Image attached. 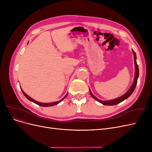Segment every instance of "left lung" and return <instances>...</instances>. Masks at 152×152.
<instances>
[{
  "label": "left lung",
  "mask_w": 152,
  "mask_h": 152,
  "mask_svg": "<svg viewBox=\"0 0 152 152\" xmlns=\"http://www.w3.org/2000/svg\"><path fill=\"white\" fill-rule=\"evenodd\" d=\"M132 50L133 54H134V65H135V73H134V82H133L132 86H131L129 89L124 95L121 96V97H118L116 99H112V100H108V101H102V100H100V99H98L97 98L95 97V96L93 94V93H91V91L89 89V92H90V94H91L92 97H93L96 101H98V102H99L100 103H102L104 105H115V104H117L118 103H121L122 102H123L124 100L127 99L132 94L133 92H134V91L135 89V87H136V84H137V79H138V77H139V68H138V66H137V62H136V53L134 52V50L133 49H132Z\"/></svg>",
  "instance_id": "1"
}]
</instances>
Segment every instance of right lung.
I'll use <instances>...</instances> for the list:
<instances>
[{
  "label": "right lung",
  "mask_w": 152,
  "mask_h": 152,
  "mask_svg": "<svg viewBox=\"0 0 152 152\" xmlns=\"http://www.w3.org/2000/svg\"><path fill=\"white\" fill-rule=\"evenodd\" d=\"M20 88H21V87H20ZM21 91H22V93H23V94L25 95V97H26L27 99H29V100L30 101V102H34V103H35V104H38V105L40 106V107H52V106L58 104V103H60L61 102H62V101L66 97V96H67V94H66L65 96H64V98H63L61 100L58 101V102H53V103H40V102H37V101H36V100L34 99L33 98H31V97H30L29 96L27 95V94L25 93V92L22 90V89H21Z\"/></svg>",
  "instance_id": "add662e5"
}]
</instances>
